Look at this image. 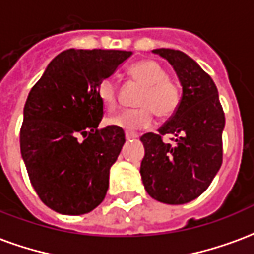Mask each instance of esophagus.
<instances>
[{
	"label": "esophagus",
	"instance_id": "esophagus-1",
	"mask_svg": "<svg viewBox=\"0 0 254 254\" xmlns=\"http://www.w3.org/2000/svg\"><path fill=\"white\" fill-rule=\"evenodd\" d=\"M136 137H137V134H134V133H129V132L125 133V138H127V140H132V138H136Z\"/></svg>",
	"mask_w": 254,
	"mask_h": 254
}]
</instances>
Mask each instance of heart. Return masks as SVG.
I'll return each instance as SVG.
<instances>
[{
	"label": "heart",
	"mask_w": 254,
	"mask_h": 254,
	"mask_svg": "<svg viewBox=\"0 0 254 254\" xmlns=\"http://www.w3.org/2000/svg\"><path fill=\"white\" fill-rule=\"evenodd\" d=\"M129 76L143 89L138 95L140 107L122 110L109 118V124L127 132L148 129L154 122V114L159 118H170L181 105V88L169 78L166 69L154 60H144L129 67ZM98 98L107 110H114L118 100V84L114 78H105L98 84Z\"/></svg>",
	"instance_id": "heart-1"
}]
</instances>
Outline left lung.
<instances>
[{
  "label": "left lung",
  "mask_w": 254,
  "mask_h": 254,
  "mask_svg": "<svg viewBox=\"0 0 254 254\" xmlns=\"http://www.w3.org/2000/svg\"><path fill=\"white\" fill-rule=\"evenodd\" d=\"M174 67L182 85L181 105L159 133H145L140 174L149 196L165 204H185L207 190L223 160L224 113L218 88L198 64L180 50L156 49ZM165 134L173 143H163Z\"/></svg>",
  "instance_id": "obj_1"
}]
</instances>
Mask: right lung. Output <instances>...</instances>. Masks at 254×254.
<instances>
[{
	"label": "right lung",
	"instance_id": "add662e5",
	"mask_svg": "<svg viewBox=\"0 0 254 254\" xmlns=\"http://www.w3.org/2000/svg\"><path fill=\"white\" fill-rule=\"evenodd\" d=\"M130 56L122 50L69 49L31 88L20 151L38 196L56 212L88 213L105 198L125 133L113 125L98 129L103 105L96 88Z\"/></svg>",
	"mask_w": 254,
	"mask_h": 254
}]
</instances>
